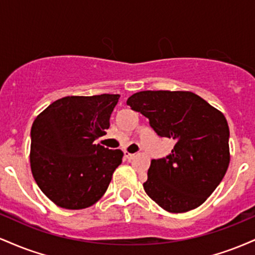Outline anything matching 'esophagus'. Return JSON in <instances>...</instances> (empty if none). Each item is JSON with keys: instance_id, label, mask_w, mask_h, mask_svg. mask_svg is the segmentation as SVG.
I'll use <instances>...</instances> for the list:
<instances>
[{"instance_id": "1", "label": "esophagus", "mask_w": 255, "mask_h": 255, "mask_svg": "<svg viewBox=\"0 0 255 255\" xmlns=\"http://www.w3.org/2000/svg\"><path fill=\"white\" fill-rule=\"evenodd\" d=\"M125 157L127 158L128 160H130V159H133L134 157H135V153H129V152H125Z\"/></svg>"}]
</instances>
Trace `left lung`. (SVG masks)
<instances>
[{
    "instance_id": "1",
    "label": "left lung",
    "mask_w": 255,
    "mask_h": 255,
    "mask_svg": "<svg viewBox=\"0 0 255 255\" xmlns=\"http://www.w3.org/2000/svg\"><path fill=\"white\" fill-rule=\"evenodd\" d=\"M127 104L148 119L159 136L175 140L171 153L152 159L146 194L162 209H197L223 180L230 162L229 126L221 111L188 91H141Z\"/></svg>"
}]
</instances>
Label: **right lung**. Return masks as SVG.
Wrapping results in <instances>:
<instances>
[{
  "mask_svg": "<svg viewBox=\"0 0 255 255\" xmlns=\"http://www.w3.org/2000/svg\"><path fill=\"white\" fill-rule=\"evenodd\" d=\"M120 95L68 96L42 111L31 128V170L57 206L81 210L104 195L124 152L96 144Z\"/></svg>",
  "mask_w": 255,
  "mask_h": 255,
  "instance_id": "1",
  "label": "right lung"
}]
</instances>
